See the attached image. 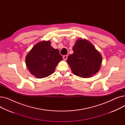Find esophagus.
Instances as JSON below:
<instances>
[{
  "mask_svg": "<svg viewBox=\"0 0 125 125\" xmlns=\"http://www.w3.org/2000/svg\"><path fill=\"white\" fill-rule=\"evenodd\" d=\"M67 58H68V55H64L63 56V59H64V60H66Z\"/></svg>",
  "mask_w": 125,
  "mask_h": 125,
  "instance_id": "obj_1",
  "label": "esophagus"
}]
</instances>
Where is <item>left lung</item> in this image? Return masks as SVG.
I'll use <instances>...</instances> for the list:
<instances>
[{
    "label": "left lung",
    "instance_id": "obj_1",
    "mask_svg": "<svg viewBox=\"0 0 125 125\" xmlns=\"http://www.w3.org/2000/svg\"><path fill=\"white\" fill-rule=\"evenodd\" d=\"M73 50V53L68 56L67 62L75 75L88 78L99 71L102 56L88 41L78 39Z\"/></svg>",
    "mask_w": 125,
    "mask_h": 125
}]
</instances>
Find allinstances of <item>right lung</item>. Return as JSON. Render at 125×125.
<instances>
[{
    "label": "right lung",
    "instance_id": "right-lung-1",
    "mask_svg": "<svg viewBox=\"0 0 125 125\" xmlns=\"http://www.w3.org/2000/svg\"><path fill=\"white\" fill-rule=\"evenodd\" d=\"M62 60L58 49L52 48L48 41L36 43L25 60L30 73L37 78H42L53 73L57 64Z\"/></svg>",
    "mask_w": 125,
    "mask_h": 125
}]
</instances>
